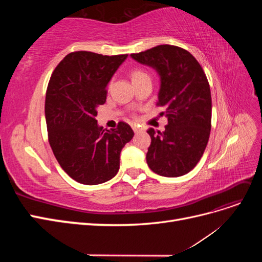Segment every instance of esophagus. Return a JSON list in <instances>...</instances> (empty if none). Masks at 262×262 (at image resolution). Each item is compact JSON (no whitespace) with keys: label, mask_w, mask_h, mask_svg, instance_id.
<instances>
[{"label":"esophagus","mask_w":262,"mask_h":262,"mask_svg":"<svg viewBox=\"0 0 262 262\" xmlns=\"http://www.w3.org/2000/svg\"><path fill=\"white\" fill-rule=\"evenodd\" d=\"M132 129H133V131H134V132H136V133L140 131V129L138 128V126H137L136 124H132Z\"/></svg>","instance_id":"1"}]
</instances>
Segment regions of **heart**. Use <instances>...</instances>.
I'll return each instance as SVG.
<instances>
[{
    "label": "heart",
    "instance_id": "1",
    "mask_svg": "<svg viewBox=\"0 0 262 262\" xmlns=\"http://www.w3.org/2000/svg\"><path fill=\"white\" fill-rule=\"evenodd\" d=\"M131 78H132V82L136 83V82H139L141 80H144V78H149V76L146 72H144L143 70L136 69L131 72Z\"/></svg>",
    "mask_w": 262,
    "mask_h": 262
}]
</instances>
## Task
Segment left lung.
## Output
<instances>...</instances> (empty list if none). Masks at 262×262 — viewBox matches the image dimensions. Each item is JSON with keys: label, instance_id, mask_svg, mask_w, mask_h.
<instances>
[{"label": "left lung", "instance_id": "left-lung-1", "mask_svg": "<svg viewBox=\"0 0 262 262\" xmlns=\"http://www.w3.org/2000/svg\"><path fill=\"white\" fill-rule=\"evenodd\" d=\"M131 58L153 68L161 77L157 106L167 117L165 131L148 129V167L164 177H179L195 167L207 147L212 118L208 78L193 55L176 46L161 45Z\"/></svg>", "mask_w": 262, "mask_h": 262}]
</instances>
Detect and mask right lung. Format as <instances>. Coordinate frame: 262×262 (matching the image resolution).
Returning a JSON list of instances; mask_svg holds the SVG:
<instances>
[{
  "label": "right lung",
  "mask_w": 262,
  "mask_h": 262,
  "mask_svg": "<svg viewBox=\"0 0 262 262\" xmlns=\"http://www.w3.org/2000/svg\"><path fill=\"white\" fill-rule=\"evenodd\" d=\"M126 58L71 52L50 77L45 104L49 143L62 169L80 184L99 185L114 178L121 149L134 136L128 123L107 130L95 119L106 102L108 83Z\"/></svg>",
  "instance_id": "1"
}]
</instances>
